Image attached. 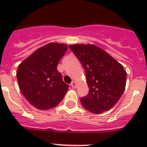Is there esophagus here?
<instances>
[{"label": "esophagus", "instance_id": "obj_1", "mask_svg": "<svg viewBox=\"0 0 147 147\" xmlns=\"http://www.w3.org/2000/svg\"><path fill=\"white\" fill-rule=\"evenodd\" d=\"M71 87L73 88H76L77 87V83H76V82H72L71 83Z\"/></svg>", "mask_w": 147, "mask_h": 147}]
</instances>
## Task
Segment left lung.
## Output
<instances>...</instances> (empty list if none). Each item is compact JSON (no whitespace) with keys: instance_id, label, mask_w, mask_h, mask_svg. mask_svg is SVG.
<instances>
[{"instance_id":"left-lung-1","label":"left lung","mask_w":147,"mask_h":147,"mask_svg":"<svg viewBox=\"0 0 147 147\" xmlns=\"http://www.w3.org/2000/svg\"><path fill=\"white\" fill-rule=\"evenodd\" d=\"M69 48L85 71L89 92L81 98L83 107L94 114L110 110L125 89L127 72L123 65L95 45L74 44Z\"/></svg>"}]
</instances>
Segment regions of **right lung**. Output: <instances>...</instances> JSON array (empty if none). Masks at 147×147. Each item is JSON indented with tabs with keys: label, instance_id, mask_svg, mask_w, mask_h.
Listing matches in <instances>:
<instances>
[{
	"label": "right lung",
	"instance_id": "right-lung-1",
	"mask_svg": "<svg viewBox=\"0 0 147 147\" xmlns=\"http://www.w3.org/2000/svg\"><path fill=\"white\" fill-rule=\"evenodd\" d=\"M68 49L65 43L50 42L40 47L19 65L17 78L20 89L30 104L40 110L56 107L69 90L57 70Z\"/></svg>",
	"mask_w": 147,
	"mask_h": 147
}]
</instances>
